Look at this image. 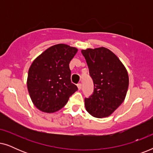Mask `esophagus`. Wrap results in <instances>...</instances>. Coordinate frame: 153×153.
I'll return each mask as SVG.
<instances>
[{"mask_svg":"<svg viewBox=\"0 0 153 153\" xmlns=\"http://www.w3.org/2000/svg\"><path fill=\"white\" fill-rule=\"evenodd\" d=\"M81 86H82L81 83H78V84H77V87H78V89L79 90H81Z\"/></svg>","mask_w":153,"mask_h":153,"instance_id":"obj_1","label":"esophagus"}]
</instances>
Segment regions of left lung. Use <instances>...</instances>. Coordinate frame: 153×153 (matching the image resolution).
Masks as SVG:
<instances>
[{"mask_svg": "<svg viewBox=\"0 0 153 153\" xmlns=\"http://www.w3.org/2000/svg\"><path fill=\"white\" fill-rule=\"evenodd\" d=\"M94 84L85 98L86 111L95 118L109 116L124 101L129 86L127 71L119 58L104 47L81 51Z\"/></svg>", "mask_w": 153, "mask_h": 153, "instance_id": "left-lung-1", "label": "left lung"}]
</instances>
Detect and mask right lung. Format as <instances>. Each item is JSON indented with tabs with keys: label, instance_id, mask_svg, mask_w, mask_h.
Instances as JSON below:
<instances>
[{
	"label": "right lung",
	"instance_id": "add662e5",
	"mask_svg": "<svg viewBox=\"0 0 153 153\" xmlns=\"http://www.w3.org/2000/svg\"><path fill=\"white\" fill-rule=\"evenodd\" d=\"M78 49L64 44L49 47L29 68L27 87L34 105L42 111L61 109L78 88L71 82L69 64Z\"/></svg>",
	"mask_w": 153,
	"mask_h": 153
}]
</instances>
